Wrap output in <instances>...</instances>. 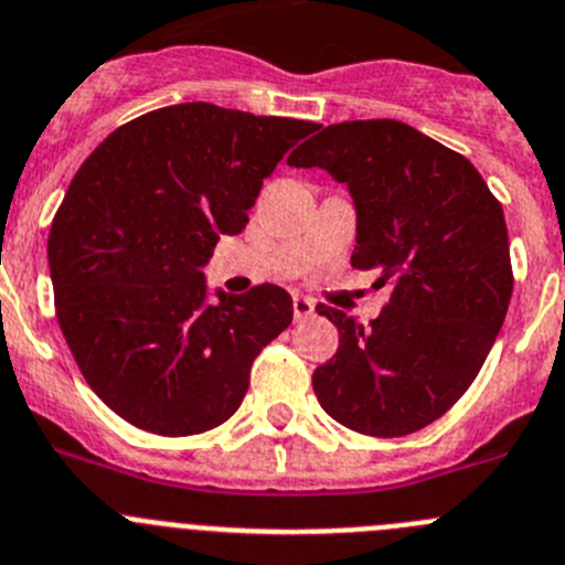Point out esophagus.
I'll use <instances>...</instances> for the list:
<instances>
[{"instance_id": "34e87169", "label": "esophagus", "mask_w": 565, "mask_h": 565, "mask_svg": "<svg viewBox=\"0 0 565 565\" xmlns=\"http://www.w3.org/2000/svg\"><path fill=\"white\" fill-rule=\"evenodd\" d=\"M292 312H295V320H307L315 315V300L307 298V295H295L292 298Z\"/></svg>"}]
</instances>
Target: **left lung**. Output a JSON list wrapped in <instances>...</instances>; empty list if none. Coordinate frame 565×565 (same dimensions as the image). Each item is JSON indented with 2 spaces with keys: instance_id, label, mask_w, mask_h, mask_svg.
<instances>
[{
  "instance_id": "1",
  "label": "left lung",
  "mask_w": 565,
  "mask_h": 565,
  "mask_svg": "<svg viewBox=\"0 0 565 565\" xmlns=\"http://www.w3.org/2000/svg\"><path fill=\"white\" fill-rule=\"evenodd\" d=\"M289 167H320L356 205L351 265L393 292L367 326L320 303L340 331L312 373L320 407L348 429L404 437L471 387L513 295L502 203L471 161L395 119L320 128Z\"/></svg>"
}]
</instances>
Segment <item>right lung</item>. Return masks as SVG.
Masks as SVG:
<instances>
[{
    "mask_svg": "<svg viewBox=\"0 0 565 565\" xmlns=\"http://www.w3.org/2000/svg\"><path fill=\"white\" fill-rule=\"evenodd\" d=\"M315 128L181 103L136 116L83 161L46 253L68 351L119 418L189 437L239 409L253 360L292 323V298L258 284L209 303L200 267Z\"/></svg>",
    "mask_w": 565,
    "mask_h": 565,
    "instance_id": "right-lung-1",
    "label": "right lung"
}]
</instances>
